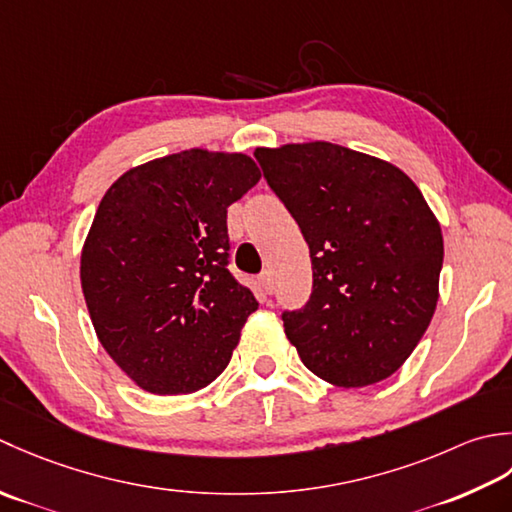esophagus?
Wrapping results in <instances>:
<instances>
[{"label":"esophagus","instance_id":"1","mask_svg":"<svg viewBox=\"0 0 512 512\" xmlns=\"http://www.w3.org/2000/svg\"><path fill=\"white\" fill-rule=\"evenodd\" d=\"M258 280H260V287H263L267 294H271V291H274V276H271V271H263Z\"/></svg>","mask_w":512,"mask_h":512}]
</instances>
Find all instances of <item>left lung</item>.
<instances>
[{"label": "left lung", "instance_id": "obj_1", "mask_svg": "<svg viewBox=\"0 0 512 512\" xmlns=\"http://www.w3.org/2000/svg\"><path fill=\"white\" fill-rule=\"evenodd\" d=\"M267 185L309 245L307 305L283 311L300 360L336 387L398 371L435 314L442 229L395 165L336 143L256 148Z\"/></svg>", "mask_w": 512, "mask_h": 512}]
</instances>
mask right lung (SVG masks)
Here are the masks:
<instances>
[{
  "mask_svg": "<svg viewBox=\"0 0 512 512\" xmlns=\"http://www.w3.org/2000/svg\"><path fill=\"white\" fill-rule=\"evenodd\" d=\"M258 181L247 154L185 150L101 198L81 289L103 349L143 391L192 393L229 364L258 302L227 269V207Z\"/></svg>",
  "mask_w": 512,
  "mask_h": 512,
  "instance_id": "1",
  "label": "right lung"
}]
</instances>
